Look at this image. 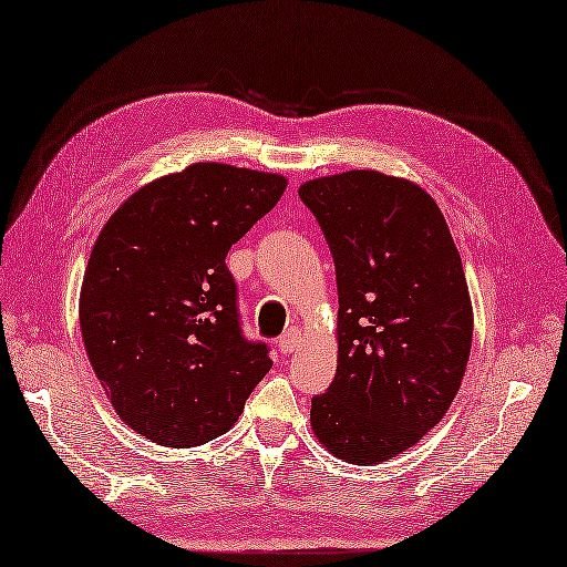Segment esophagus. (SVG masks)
<instances>
[{
  "instance_id": "esophagus-1",
  "label": "esophagus",
  "mask_w": 567,
  "mask_h": 567,
  "mask_svg": "<svg viewBox=\"0 0 567 567\" xmlns=\"http://www.w3.org/2000/svg\"><path fill=\"white\" fill-rule=\"evenodd\" d=\"M276 347H279L281 353H293L300 347V331L298 329H286L284 334L276 339Z\"/></svg>"
}]
</instances>
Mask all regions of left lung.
Returning a JSON list of instances; mask_svg holds the SVG:
<instances>
[{"label":"left lung","instance_id":"8db88e82","mask_svg":"<svg viewBox=\"0 0 567 567\" xmlns=\"http://www.w3.org/2000/svg\"><path fill=\"white\" fill-rule=\"evenodd\" d=\"M334 257L337 375L312 396L317 440L339 460L380 464L445 416L472 351L462 257L435 199L378 171L298 189Z\"/></svg>","mask_w":567,"mask_h":567}]
</instances>
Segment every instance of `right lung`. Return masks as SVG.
Wrapping results in <instances>:
<instances>
[{"label":"right lung","mask_w":567,"mask_h":567,"mask_svg":"<svg viewBox=\"0 0 567 567\" xmlns=\"http://www.w3.org/2000/svg\"><path fill=\"white\" fill-rule=\"evenodd\" d=\"M284 189V175L195 163L136 189L95 240L81 337L117 416L151 443L224 435L269 372L267 343L240 329L226 255Z\"/></svg>","instance_id":"obj_1"}]
</instances>
